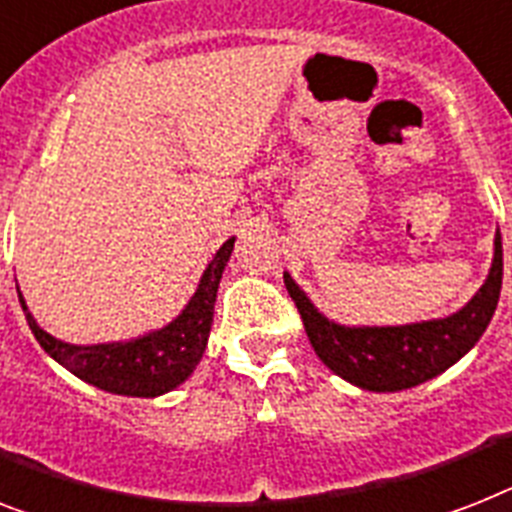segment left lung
Returning <instances> with one entry per match:
<instances>
[{"instance_id": "1", "label": "left lung", "mask_w": 512, "mask_h": 512, "mask_svg": "<svg viewBox=\"0 0 512 512\" xmlns=\"http://www.w3.org/2000/svg\"><path fill=\"white\" fill-rule=\"evenodd\" d=\"M315 355L344 381L368 392H402L455 365L492 321L502 289V236H494V260L484 286L458 313L407 326H342L328 321L284 273Z\"/></svg>"}]
</instances>
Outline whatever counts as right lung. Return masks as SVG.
<instances>
[{"mask_svg": "<svg viewBox=\"0 0 512 512\" xmlns=\"http://www.w3.org/2000/svg\"><path fill=\"white\" fill-rule=\"evenodd\" d=\"M234 236L215 252L210 265L205 268L194 297L189 305L181 310L178 318L168 326L149 331V334L131 339V342H110V344H68L47 334L39 323L28 313L26 299L20 294V305L26 313V321L31 326L36 342L44 347L49 357L65 365L73 376H78L86 384L105 389L110 394H123V397H160L165 392H173L186 378L194 373L197 363L205 355L207 336L213 326L215 297H218V284L223 270H226L231 249H234Z\"/></svg>", "mask_w": 512, "mask_h": 512, "instance_id": "1", "label": "right lung"}]
</instances>
